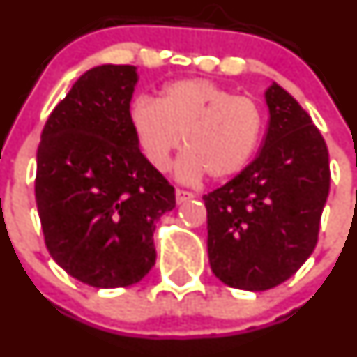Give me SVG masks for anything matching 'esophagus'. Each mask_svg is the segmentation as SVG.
Masks as SVG:
<instances>
[{"instance_id": "34e87169", "label": "esophagus", "mask_w": 357, "mask_h": 357, "mask_svg": "<svg viewBox=\"0 0 357 357\" xmlns=\"http://www.w3.org/2000/svg\"><path fill=\"white\" fill-rule=\"evenodd\" d=\"M192 197H194L192 192H187V190H182V189L175 190V201H177V204L185 203V201L192 199Z\"/></svg>"}]
</instances>
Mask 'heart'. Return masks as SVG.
I'll use <instances>...</instances> for the list:
<instances>
[{"instance_id": "obj_1", "label": "heart", "mask_w": 357, "mask_h": 357, "mask_svg": "<svg viewBox=\"0 0 357 357\" xmlns=\"http://www.w3.org/2000/svg\"><path fill=\"white\" fill-rule=\"evenodd\" d=\"M130 123L146 160L165 172L183 137L185 153L175 165L183 183L204 175L222 180L239 174L255 154L264 130L259 104L208 79L167 84L160 98L139 97Z\"/></svg>"}]
</instances>
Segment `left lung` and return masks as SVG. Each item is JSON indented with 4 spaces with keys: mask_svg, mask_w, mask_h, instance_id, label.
<instances>
[{
    "mask_svg": "<svg viewBox=\"0 0 357 357\" xmlns=\"http://www.w3.org/2000/svg\"><path fill=\"white\" fill-rule=\"evenodd\" d=\"M269 126L255 160L204 194L208 259L238 290L264 291L294 276L314 252L330 192V161L310 116L278 83L266 90Z\"/></svg>",
    "mask_w": 357,
    "mask_h": 357,
    "instance_id": "1",
    "label": "left lung"
}]
</instances>
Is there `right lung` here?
<instances>
[{"label": "right lung", "mask_w": 357, "mask_h": 357, "mask_svg": "<svg viewBox=\"0 0 357 357\" xmlns=\"http://www.w3.org/2000/svg\"><path fill=\"white\" fill-rule=\"evenodd\" d=\"M137 67L86 70L47 119L36 154L38 213L52 259L95 288L135 284L156 262L154 229L175 190L130 123Z\"/></svg>", "instance_id": "1"}]
</instances>
